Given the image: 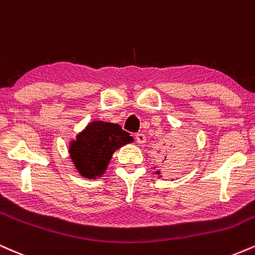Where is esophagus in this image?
Wrapping results in <instances>:
<instances>
[{"label": "esophagus", "mask_w": 255, "mask_h": 255, "mask_svg": "<svg viewBox=\"0 0 255 255\" xmlns=\"http://www.w3.org/2000/svg\"><path fill=\"white\" fill-rule=\"evenodd\" d=\"M134 137H136V140L138 144H144L146 142V137L143 133H136V136Z\"/></svg>", "instance_id": "34e87169"}]
</instances>
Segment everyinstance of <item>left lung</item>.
<instances>
[{"instance_id":"1","label":"left lung","mask_w":255,"mask_h":255,"mask_svg":"<svg viewBox=\"0 0 255 255\" xmlns=\"http://www.w3.org/2000/svg\"><path fill=\"white\" fill-rule=\"evenodd\" d=\"M167 144V143H164ZM191 144L188 143V140L185 139L184 142L178 143V144H173L170 143L169 146H167L168 149H164V152L162 154V163L163 169L166 172H176L184 167L186 164L188 156H190L191 151ZM160 154V152H158ZM157 174H160V172H156Z\"/></svg>"}]
</instances>
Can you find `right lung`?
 <instances>
[{
  "instance_id": "add662e5",
  "label": "right lung",
  "mask_w": 255,
  "mask_h": 255,
  "mask_svg": "<svg viewBox=\"0 0 255 255\" xmlns=\"http://www.w3.org/2000/svg\"><path fill=\"white\" fill-rule=\"evenodd\" d=\"M133 142V137L122 130L121 125L104 121H93L69 143V156L74 167L89 180L101 178L115 151Z\"/></svg>"
}]
</instances>
